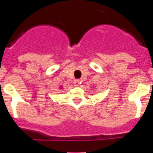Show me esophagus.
I'll return each instance as SVG.
<instances>
[{
	"instance_id": "1",
	"label": "esophagus",
	"mask_w": 153,
	"mask_h": 153,
	"mask_svg": "<svg viewBox=\"0 0 153 153\" xmlns=\"http://www.w3.org/2000/svg\"><path fill=\"white\" fill-rule=\"evenodd\" d=\"M74 84L75 86H79V84H80V81L79 79H75L74 81Z\"/></svg>"
}]
</instances>
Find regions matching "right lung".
<instances>
[{
	"label": "right lung",
	"mask_w": 153,
	"mask_h": 153,
	"mask_svg": "<svg viewBox=\"0 0 153 153\" xmlns=\"http://www.w3.org/2000/svg\"><path fill=\"white\" fill-rule=\"evenodd\" d=\"M60 88H61V87H60Z\"/></svg>",
	"instance_id": "obj_1"
}]
</instances>
